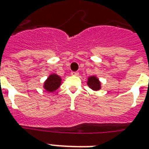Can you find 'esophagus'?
<instances>
[{
  "label": "esophagus",
  "mask_w": 149,
  "mask_h": 149,
  "mask_svg": "<svg viewBox=\"0 0 149 149\" xmlns=\"http://www.w3.org/2000/svg\"><path fill=\"white\" fill-rule=\"evenodd\" d=\"M71 74L72 75V76H78V75H79V72H72Z\"/></svg>",
  "instance_id": "esophagus-1"
}]
</instances>
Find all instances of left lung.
Masks as SVG:
<instances>
[{
    "mask_svg": "<svg viewBox=\"0 0 149 149\" xmlns=\"http://www.w3.org/2000/svg\"><path fill=\"white\" fill-rule=\"evenodd\" d=\"M87 84L91 89L94 91L100 90V88H101V84H100L99 79L95 76H92V77H89L88 78Z\"/></svg>",
    "mask_w": 149,
    "mask_h": 149,
    "instance_id": "8db88e82",
    "label": "left lung"
}]
</instances>
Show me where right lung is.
Here are the masks:
<instances>
[{
	"label": "right lung",
	"mask_w": 149,
	"mask_h": 149,
	"mask_svg": "<svg viewBox=\"0 0 149 149\" xmlns=\"http://www.w3.org/2000/svg\"><path fill=\"white\" fill-rule=\"evenodd\" d=\"M61 78L56 74H51L44 83V88L49 93L56 91L61 86Z\"/></svg>",
	"instance_id": "1"
}]
</instances>
